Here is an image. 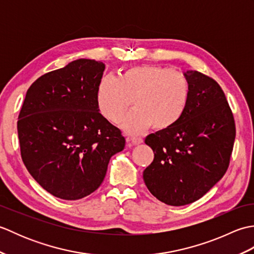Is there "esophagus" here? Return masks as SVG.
Here are the masks:
<instances>
[{"instance_id": "esophagus-1", "label": "esophagus", "mask_w": 254, "mask_h": 254, "mask_svg": "<svg viewBox=\"0 0 254 254\" xmlns=\"http://www.w3.org/2000/svg\"><path fill=\"white\" fill-rule=\"evenodd\" d=\"M127 141L132 145H139L143 143V139L141 137H127Z\"/></svg>"}]
</instances>
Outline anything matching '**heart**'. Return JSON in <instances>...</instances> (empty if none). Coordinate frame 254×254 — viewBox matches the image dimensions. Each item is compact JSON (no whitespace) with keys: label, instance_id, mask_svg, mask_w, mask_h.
I'll return each instance as SVG.
<instances>
[{"label":"heart","instance_id":"obj_1","mask_svg":"<svg viewBox=\"0 0 254 254\" xmlns=\"http://www.w3.org/2000/svg\"><path fill=\"white\" fill-rule=\"evenodd\" d=\"M189 95L190 85L181 72L141 65L126 69L118 78L102 77L96 89V104L108 121L119 123L131 100L134 109L124 118L122 128L128 134H141L150 127L168 130L179 122Z\"/></svg>","mask_w":254,"mask_h":254}]
</instances>
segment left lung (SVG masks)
Here are the masks:
<instances>
[{"label":"left lung","instance_id":"obj_1","mask_svg":"<svg viewBox=\"0 0 254 254\" xmlns=\"http://www.w3.org/2000/svg\"><path fill=\"white\" fill-rule=\"evenodd\" d=\"M185 76L190 95L182 118L145 138L154 160L143 172L144 182L171 206L195 202L222 179L236 137L233 112L217 82L197 71Z\"/></svg>","mask_w":254,"mask_h":254}]
</instances>
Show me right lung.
Returning a JSON list of instances; mask_svg holds the SVG:
<instances>
[{"instance_id":"add662e5","label":"right lung","mask_w":254,"mask_h":254,"mask_svg":"<svg viewBox=\"0 0 254 254\" xmlns=\"http://www.w3.org/2000/svg\"><path fill=\"white\" fill-rule=\"evenodd\" d=\"M104 71L100 61L78 59L27 90L17 122L21 158L31 177L59 198L96 191L110 158L126 146L121 131L97 108Z\"/></svg>"}]
</instances>
